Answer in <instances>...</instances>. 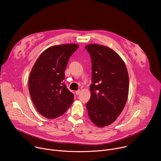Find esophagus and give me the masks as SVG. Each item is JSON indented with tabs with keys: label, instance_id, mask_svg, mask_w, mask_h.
Wrapping results in <instances>:
<instances>
[{
	"label": "esophagus",
	"instance_id": "esophagus-1",
	"mask_svg": "<svg viewBox=\"0 0 161 161\" xmlns=\"http://www.w3.org/2000/svg\"><path fill=\"white\" fill-rule=\"evenodd\" d=\"M80 92H81V90H78L77 91H76V95H79L80 94Z\"/></svg>",
	"mask_w": 161,
	"mask_h": 161
}]
</instances>
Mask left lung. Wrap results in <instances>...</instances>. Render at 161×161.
I'll use <instances>...</instances> for the list:
<instances>
[{
	"label": "left lung",
	"mask_w": 161,
	"mask_h": 161,
	"mask_svg": "<svg viewBox=\"0 0 161 161\" xmlns=\"http://www.w3.org/2000/svg\"><path fill=\"white\" fill-rule=\"evenodd\" d=\"M92 62L91 97L86 104L88 117L99 127L115 121L128 97L129 75L125 63L111 48L88 44Z\"/></svg>",
	"instance_id": "left-lung-1"
}]
</instances>
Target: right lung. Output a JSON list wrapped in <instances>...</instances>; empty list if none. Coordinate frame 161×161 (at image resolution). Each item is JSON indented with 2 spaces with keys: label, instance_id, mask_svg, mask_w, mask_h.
Masks as SVG:
<instances>
[{
  "label": "right lung",
  "instance_id": "obj_1",
  "mask_svg": "<svg viewBox=\"0 0 161 161\" xmlns=\"http://www.w3.org/2000/svg\"><path fill=\"white\" fill-rule=\"evenodd\" d=\"M75 44L53 46L43 52L34 64L29 79L32 101L39 113L55 119L70 107L74 94L64 83L70 57L78 49Z\"/></svg>",
  "mask_w": 161,
  "mask_h": 161
}]
</instances>
